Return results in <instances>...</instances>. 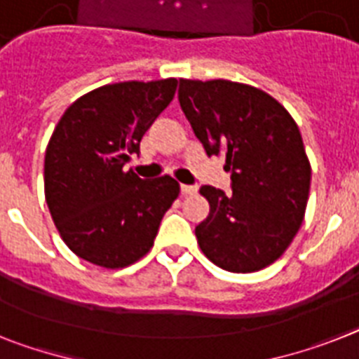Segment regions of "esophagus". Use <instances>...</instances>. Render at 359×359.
Masks as SVG:
<instances>
[{"label": "esophagus", "instance_id": "34e87169", "mask_svg": "<svg viewBox=\"0 0 359 359\" xmlns=\"http://www.w3.org/2000/svg\"><path fill=\"white\" fill-rule=\"evenodd\" d=\"M180 191H182V195H195L197 194V186L180 184Z\"/></svg>", "mask_w": 359, "mask_h": 359}]
</instances>
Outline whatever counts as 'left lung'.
<instances>
[{
  "label": "left lung",
  "instance_id": "left-lung-1",
  "mask_svg": "<svg viewBox=\"0 0 359 359\" xmlns=\"http://www.w3.org/2000/svg\"><path fill=\"white\" fill-rule=\"evenodd\" d=\"M179 102L208 156L222 155L231 194L203 186L210 215L195 228L213 264L257 272L285 254L305 217L310 162L299 128L276 98L230 80H180Z\"/></svg>",
  "mask_w": 359,
  "mask_h": 359
}]
</instances>
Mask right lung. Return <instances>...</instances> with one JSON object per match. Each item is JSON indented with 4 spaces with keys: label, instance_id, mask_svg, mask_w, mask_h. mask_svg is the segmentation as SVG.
<instances>
[{
    "label": "right lung",
    "instance_id": "right-lung-1",
    "mask_svg": "<svg viewBox=\"0 0 359 359\" xmlns=\"http://www.w3.org/2000/svg\"><path fill=\"white\" fill-rule=\"evenodd\" d=\"M177 80L120 82L80 96L45 151V201L63 243L96 266L123 268L151 250L162 217L179 197L170 175L123 171Z\"/></svg>",
    "mask_w": 359,
    "mask_h": 359
}]
</instances>
